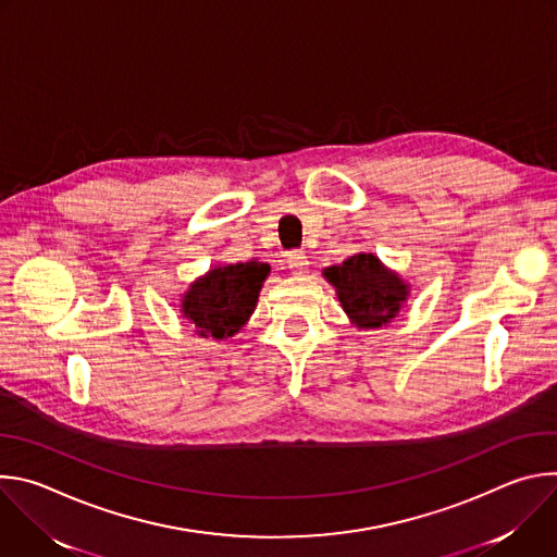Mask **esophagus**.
I'll list each match as a JSON object with an SVG mask.
<instances>
[{
    "label": "esophagus",
    "mask_w": 557,
    "mask_h": 557,
    "mask_svg": "<svg viewBox=\"0 0 557 557\" xmlns=\"http://www.w3.org/2000/svg\"><path fill=\"white\" fill-rule=\"evenodd\" d=\"M286 264H288V269H290L293 273L301 275V273H306V267H308V258H306V253H304V251H290V256H288Z\"/></svg>",
    "instance_id": "34e87169"
}]
</instances>
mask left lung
Listing matches in <instances>:
<instances>
[{
  "label": "left lung",
  "instance_id": "1",
  "mask_svg": "<svg viewBox=\"0 0 557 557\" xmlns=\"http://www.w3.org/2000/svg\"><path fill=\"white\" fill-rule=\"evenodd\" d=\"M337 288V297L359 329H381L399 312L408 297V286L389 273L372 253L348 258L339 267L324 271Z\"/></svg>",
  "mask_w": 557,
  "mask_h": 557
}]
</instances>
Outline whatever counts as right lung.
<instances>
[{"label":"right lung","instance_id":"obj_1","mask_svg":"<svg viewBox=\"0 0 557 557\" xmlns=\"http://www.w3.org/2000/svg\"><path fill=\"white\" fill-rule=\"evenodd\" d=\"M271 267L258 260L218 267L191 284L183 299L187 320L202 337L226 339L245 326Z\"/></svg>","mask_w":557,"mask_h":557}]
</instances>
